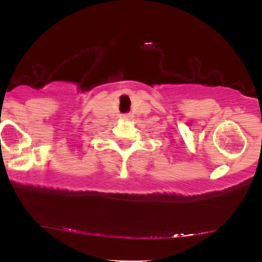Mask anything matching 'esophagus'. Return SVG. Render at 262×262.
<instances>
[{"label": "esophagus", "mask_w": 262, "mask_h": 262, "mask_svg": "<svg viewBox=\"0 0 262 262\" xmlns=\"http://www.w3.org/2000/svg\"><path fill=\"white\" fill-rule=\"evenodd\" d=\"M132 117H133V116H132V114H129V113L123 114V118H124V119H130Z\"/></svg>", "instance_id": "34e87169"}]
</instances>
